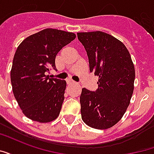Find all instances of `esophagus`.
Wrapping results in <instances>:
<instances>
[{"label":"esophagus","mask_w":154,"mask_h":154,"mask_svg":"<svg viewBox=\"0 0 154 154\" xmlns=\"http://www.w3.org/2000/svg\"><path fill=\"white\" fill-rule=\"evenodd\" d=\"M67 84L75 83V82H74L73 80H72V79H70V78H68V79H67Z\"/></svg>","instance_id":"esophagus-1"}]
</instances>
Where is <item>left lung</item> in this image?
I'll return each instance as SVG.
<instances>
[{
	"label": "left lung",
	"instance_id": "1",
	"mask_svg": "<svg viewBox=\"0 0 154 154\" xmlns=\"http://www.w3.org/2000/svg\"><path fill=\"white\" fill-rule=\"evenodd\" d=\"M87 52L91 72L99 77L95 91L82 88L80 97L83 122L106 129L119 121L134 91V67L125 44L100 31L77 33Z\"/></svg>",
	"mask_w": 154,
	"mask_h": 154
}]
</instances>
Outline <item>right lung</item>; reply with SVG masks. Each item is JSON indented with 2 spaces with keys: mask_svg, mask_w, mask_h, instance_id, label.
I'll return each instance as SVG.
<instances>
[{
  "mask_svg": "<svg viewBox=\"0 0 154 154\" xmlns=\"http://www.w3.org/2000/svg\"><path fill=\"white\" fill-rule=\"evenodd\" d=\"M76 38L70 32L46 29L26 38L16 49L11 71L12 90L29 119L53 121L60 113L66 81L49 78L57 53Z\"/></svg>",
  "mask_w": 154,
  "mask_h": 154,
  "instance_id": "1",
  "label": "right lung"
}]
</instances>
